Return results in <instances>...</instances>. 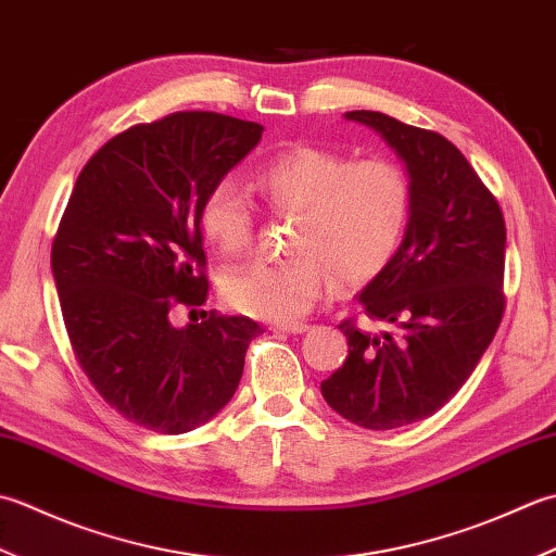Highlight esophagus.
I'll use <instances>...</instances> for the list:
<instances>
[{"instance_id": "obj_1", "label": "esophagus", "mask_w": 556, "mask_h": 556, "mask_svg": "<svg viewBox=\"0 0 556 556\" xmlns=\"http://www.w3.org/2000/svg\"><path fill=\"white\" fill-rule=\"evenodd\" d=\"M270 328H274V331H282V333H304V331H309V324H304V321H282V324H274Z\"/></svg>"}]
</instances>
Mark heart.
<instances>
[{
    "label": "heart",
    "mask_w": 556,
    "mask_h": 556,
    "mask_svg": "<svg viewBox=\"0 0 556 556\" xmlns=\"http://www.w3.org/2000/svg\"><path fill=\"white\" fill-rule=\"evenodd\" d=\"M254 187L270 208L294 213L288 252L276 262L230 268L223 294L235 309L268 321L307 314L333 276L343 286L377 278L401 244L413 206V179L393 157H353L292 146L258 169ZM201 230L225 256L244 254L254 240V213L230 179L201 206Z\"/></svg>",
    "instance_id": "b5f03b06"
}]
</instances>
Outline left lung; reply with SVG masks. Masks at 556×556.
Listing matches in <instances>:
<instances>
[{
  "mask_svg": "<svg viewBox=\"0 0 556 556\" xmlns=\"http://www.w3.org/2000/svg\"><path fill=\"white\" fill-rule=\"evenodd\" d=\"M405 161L413 206L389 266L345 319L348 359L321 381L326 403L365 429L434 415L468 381L502 324L506 225L500 201L456 146L383 112H345ZM369 323L384 331L374 334Z\"/></svg>",
  "mask_w": 556,
  "mask_h": 556,
  "instance_id": "left-lung-1",
  "label": "left lung"
}]
</instances>
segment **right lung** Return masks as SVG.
Listing matches in <instances>:
<instances>
[{"instance_id": "1", "label": "right lung", "mask_w": 556, "mask_h": 556, "mask_svg": "<svg viewBox=\"0 0 556 556\" xmlns=\"http://www.w3.org/2000/svg\"><path fill=\"white\" fill-rule=\"evenodd\" d=\"M264 127L218 112L134 124L90 155L52 240L66 336L88 381L124 420L185 434L220 413L242 379L247 316L169 324L208 294L201 206L262 141Z\"/></svg>"}]
</instances>
